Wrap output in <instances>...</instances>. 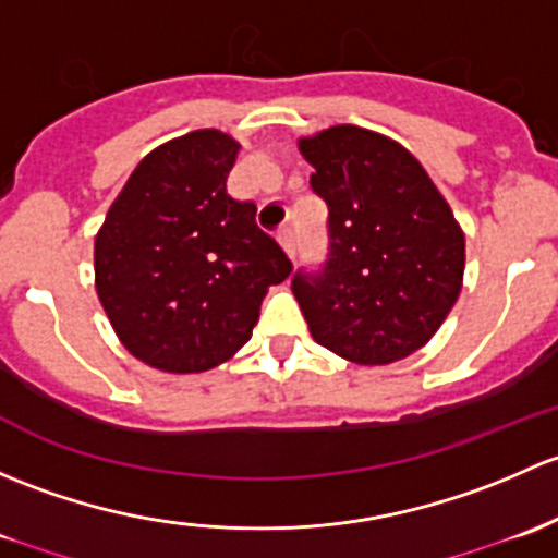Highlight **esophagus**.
Returning a JSON list of instances; mask_svg holds the SVG:
<instances>
[{
  "label": "esophagus",
  "mask_w": 558,
  "mask_h": 558,
  "mask_svg": "<svg viewBox=\"0 0 558 558\" xmlns=\"http://www.w3.org/2000/svg\"><path fill=\"white\" fill-rule=\"evenodd\" d=\"M277 239H279V244H281V250L287 252V255H295V236H292V228H281V231L277 233Z\"/></svg>",
  "instance_id": "obj_1"
}]
</instances>
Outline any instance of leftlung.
<instances>
[{"instance_id": "8db88e82", "label": "left lung", "mask_w": 558, "mask_h": 558, "mask_svg": "<svg viewBox=\"0 0 558 558\" xmlns=\"http://www.w3.org/2000/svg\"><path fill=\"white\" fill-rule=\"evenodd\" d=\"M298 150L330 211L325 266L292 277L308 330L349 363H398L457 303L462 228L422 163L389 136L332 125L303 136Z\"/></svg>"}]
</instances>
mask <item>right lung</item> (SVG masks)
Returning <instances> with one entry per match:
<instances>
[{
  "instance_id": "obj_1",
  "label": "right lung",
  "mask_w": 558,
  "mask_h": 558,
  "mask_svg": "<svg viewBox=\"0 0 558 558\" xmlns=\"http://www.w3.org/2000/svg\"><path fill=\"white\" fill-rule=\"evenodd\" d=\"M239 142L217 129L155 147L96 233V292L120 343L166 373L217 367L252 338L268 287L290 277L257 206L226 191Z\"/></svg>"
}]
</instances>
